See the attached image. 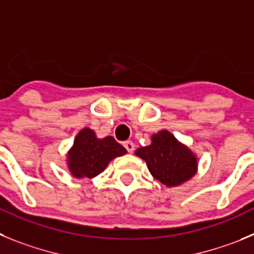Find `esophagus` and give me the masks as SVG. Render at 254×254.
<instances>
[{
	"label": "esophagus",
	"instance_id": "1",
	"mask_svg": "<svg viewBox=\"0 0 254 254\" xmlns=\"http://www.w3.org/2000/svg\"><path fill=\"white\" fill-rule=\"evenodd\" d=\"M124 147L127 152L132 153V150H134V147H135V145H134V143H132L131 140H127V141H124Z\"/></svg>",
	"mask_w": 254,
	"mask_h": 254
}]
</instances>
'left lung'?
Returning a JSON list of instances; mask_svg holds the SVG:
<instances>
[{
  "mask_svg": "<svg viewBox=\"0 0 254 254\" xmlns=\"http://www.w3.org/2000/svg\"><path fill=\"white\" fill-rule=\"evenodd\" d=\"M135 154L147 162L155 180L167 186H178L196 172L197 161L193 153L163 130L152 136V144L139 148Z\"/></svg>",
  "mask_w": 254,
  "mask_h": 254,
  "instance_id": "1",
  "label": "left lung"
}]
</instances>
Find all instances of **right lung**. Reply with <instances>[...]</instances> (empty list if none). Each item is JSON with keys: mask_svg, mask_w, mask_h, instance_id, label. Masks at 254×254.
<instances>
[{"mask_svg": "<svg viewBox=\"0 0 254 254\" xmlns=\"http://www.w3.org/2000/svg\"><path fill=\"white\" fill-rule=\"evenodd\" d=\"M125 153L127 149L113 136L97 139L95 132L86 127L78 132L68 153V166L74 177L92 178L100 175L111 159Z\"/></svg>", "mask_w": 254, "mask_h": 254, "instance_id": "right-lung-1", "label": "right lung"}]
</instances>
